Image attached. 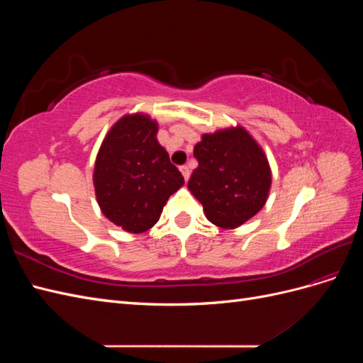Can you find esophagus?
Returning a JSON list of instances; mask_svg holds the SVG:
<instances>
[{"label":"esophagus","instance_id":"34e87169","mask_svg":"<svg viewBox=\"0 0 363 363\" xmlns=\"http://www.w3.org/2000/svg\"><path fill=\"white\" fill-rule=\"evenodd\" d=\"M180 172L183 174V179H184L186 182H188V180H189V175H191L189 168H188V167H184V164H183V167H180Z\"/></svg>","mask_w":363,"mask_h":363}]
</instances>
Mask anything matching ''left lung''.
I'll return each mask as SVG.
<instances>
[{"label": "left lung", "mask_w": 363, "mask_h": 363, "mask_svg": "<svg viewBox=\"0 0 363 363\" xmlns=\"http://www.w3.org/2000/svg\"><path fill=\"white\" fill-rule=\"evenodd\" d=\"M194 157L199 168L188 186L215 225L239 227L265 204L271 169L263 151L244 128L204 135L194 148Z\"/></svg>", "instance_id": "8db88e82"}]
</instances>
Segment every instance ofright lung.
<instances>
[{
    "label": "right lung",
    "instance_id": "obj_1",
    "mask_svg": "<svg viewBox=\"0 0 363 363\" xmlns=\"http://www.w3.org/2000/svg\"><path fill=\"white\" fill-rule=\"evenodd\" d=\"M145 115L119 119L96 156L94 184L103 213L130 233L155 225L169 196L183 186L182 172L156 139Z\"/></svg>",
    "mask_w": 363,
    "mask_h": 363
}]
</instances>
